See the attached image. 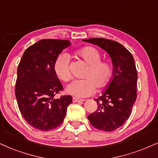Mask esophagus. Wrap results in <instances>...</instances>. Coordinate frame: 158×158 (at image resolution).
I'll return each instance as SVG.
<instances>
[{"instance_id":"1","label":"esophagus","mask_w":158,"mask_h":158,"mask_svg":"<svg viewBox=\"0 0 158 158\" xmlns=\"http://www.w3.org/2000/svg\"><path fill=\"white\" fill-rule=\"evenodd\" d=\"M81 101H84V100H82V99L77 98V97H73V102H81Z\"/></svg>"}]
</instances>
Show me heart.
<instances>
[{
    "label": "heart",
    "instance_id": "heart-1",
    "mask_svg": "<svg viewBox=\"0 0 158 158\" xmlns=\"http://www.w3.org/2000/svg\"><path fill=\"white\" fill-rule=\"evenodd\" d=\"M75 56L89 64L83 80H76L67 85L66 91L77 97L91 95L97 89H104L112 81L114 66L108 60H101L102 54L97 48L85 46L74 52ZM53 70L58 78L67 82L71 79L72 74L69 66V56L66 53L59 55L56 59Z\"/></svg>",
    "mask_w": 158,
    "mask_h": 158
}]
</instances>
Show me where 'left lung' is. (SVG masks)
Returning <instances> with one entry per match:
<instances>
[{
	"mask_svg": "<svg viewBox=\"0 0 158 158\" xmlns=\"http://www.w3.org/2000/svg\"><path fill=\"white\" fill-rule=\"evenodd\" d=\"M108 52L114 66L112 81L97 101V110L88 116L93 127L106 132L122 127L131 114L137 97V70L133 55L120 43L104 38L83 40Z\"/></svg>",
	"mask_w": 158,
	"mask_h": 158,
	"instance_id": "1",
	"label": "left lung"
}]
</instances>
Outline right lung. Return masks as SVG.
<instances>
[{
	"instance_id": "add662e5",
	"label": "right lung",
	"mask_w": 158,
	"mask_h": 158,
	"mask_svg": "<svg viewBox=\"0 0 158 158\" xmlns=\"http://www.w3.org/2000/svg\"><path fill=\"white\" fill-rule=\"evenodd\" d=\"M69 40H42L28 47L17 67L15 96L19 111L35 129L48 131L63 122L70 95L54 98L63 85L53 70L54 62Z\"/></svg>"
}]
</instances>
